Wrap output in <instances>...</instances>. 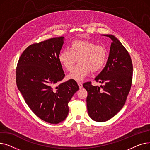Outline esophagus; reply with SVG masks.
Returning <instances> with one entry per match:
<instances>
[{
  "mask_svg": "<svg viewBox=\"0 0 150 150\" xmlns=\"http://www.w3.org/2000/svg\"><path fill=\"white\" fill-rule=\"evenodd\" d=\"M78 86H79L80 89H81V88H83V84H82L81 83L78 82Z\"/></svg>",
  "mask_w": 150,
  "mask_h": 150,
  "instance_id": "obj_1",
  "label": "esophagus"
}]
</instances>
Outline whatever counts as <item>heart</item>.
Segmentation results:
<instances>
[{
    "label": "heart",
    "instance_id": "heart-1",
    "mask_svg": "<svg viewBox=\"0 0 150 150\" xmlns=\"http://www.w3.org/2000/svg\"><path fill=\"white\" fill-rule=\"evenodd\" d=\"M108 52L103 46L87 40H76L71 43L69 50L62 51L58 59L62 66L70 71L78 59V64L67 76L68 79L82 81L91 72H96L105 66Z\"/></svg>",
    "mask_w": 150,
    "mask_h": 150
}]
</instances>
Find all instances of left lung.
<instances>
[{
	"instance_id": "1",
	"label": "left lung",
	"mask_w": 150,
	"mask_h": 150,
	"mask_svg": "<svg viewBox=\"0 0 150 150\" xmlns=\"http://www.w3.org/2000/svg\"><path fill=\"white\" fill-rule=\"evenodd\" d=\"M111 38L106 64L95 78L103 85L92 86L85 83L83 87L88 91V112L91 119L103 122L111 119L124 106L129 92L132 78V64L130 55L115 36L101 35Z\"/></svg>"
}]
</instances>
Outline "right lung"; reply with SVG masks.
I'll return each mask as SVG.
<instances>
[{"instance_id":"1","label":"right lung","mask_w":150,"mask_h":150,"mask_svg":"<svg viewBox=\"0 0 150 150\" xmlns=\"http://www.w3.org/2000/svg\"><path fill=\"white\" fill-rule=\"evenodd\" d=\"M64 37L30 45L23 51L16 68V84L34 114L52 124L66 119L68 103L79 89L75 80L57 84L65 76L58 57Z\"/></svg>"}]
</instances>
